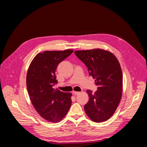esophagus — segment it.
I'll list each match as a JSON object with an SVG mask.
<instances>
[{"label": "esophagus", "instance_id": "1", "mask_svg": "<svg viewBox=\"0 0 147 147\" xmlns=\"http://www.w3.org/2000/svg\"><path fill=\"white\" fill-rule=\"evenodd\" d=\"M80 92H78V91H73V94H75V95H78L80 94Z\"/></svg>", "mask_w": 147, "mask_h": 147}]
</instances>
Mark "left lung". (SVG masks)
I'll use <instances>...</instances> for the list:
<instances>
[{"mask_svg":"<svg viewBox=\"0 0 147 147\" xmlns=\"http://www.w3.org/2000/svg\"><path fill=\"white\" fill-rule=\"evenodd\" d=\"M75 55L88 67L89 74L95 79L97 90H87L90 100L84 110L93 121L100 123L112 116L122 95L123 74L117 57L101 49L75 51Z\"/></svg>","mask_w":147,"mask_h":147,"instance_id":"obj_1","label":"left lung"}]
</instances>
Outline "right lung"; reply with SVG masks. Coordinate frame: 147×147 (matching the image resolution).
<instances>
[{
  "instance_id": "1",
  "label": "right lung",
  "mask_w": 147,
  "mask_h": 147,
  "mask_svg": "<svg viewBox=\"0 0 147 147\" xmlns=\"http://www.w3.org/2000/svg\"><path fill=\"white\" fill-rule=\"evenodd\" d=\"M73 51L67 50L39 53L29 65L26 86L30 99L38 113L48 121H60L72 104V94L61 91L54 86L58 83L55 75L57 65Z\"/></svg>"
}]
</instances>
